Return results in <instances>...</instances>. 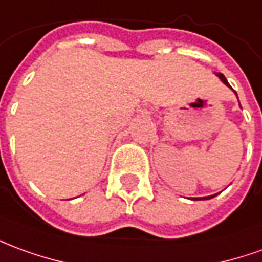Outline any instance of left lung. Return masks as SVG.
Instances as JSON below:
<instances>
[{"mask_svg": "<svg viewBox=\"0 0 262 262\" xmlns=\"http://www.w3.org/2000/svg\"><path fill=\"white\" fill-rule=\"evenodd\" d=\"M217 76H219V78H220L221 80H223V82H224V83H226L227 86H230V83H228V82H227V79H226V76H224V75L223 74H217ZM231 88V86H230ZM214 195H208V197H203V199H213Z\"/></svg>", "mask_w": 262, "mask_h": 262, "instance_id": "1", "label": "left lung"}]
</instances>
